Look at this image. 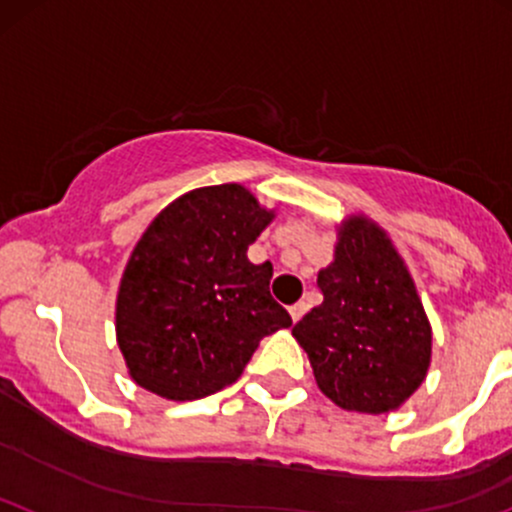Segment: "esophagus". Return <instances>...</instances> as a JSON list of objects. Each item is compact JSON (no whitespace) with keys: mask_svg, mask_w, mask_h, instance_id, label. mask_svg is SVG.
<instances>
[{"mask_svg":"<svg viewBox=\"0 0 512 512\" xmlns=\"http://www.w3.org/2000/svg\"><path fill=\"white\" fill-rule=\"evenodd\" d=\"M304 314H306V304H304V301H297V304H294V306H289V316H292L294 324H297V321Z\"/></svg>","mask_w":512,"mask_h":512,"instance_id":"1","label":"esophagus"}]
</instances>
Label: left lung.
<instances>
[{
	"instance_id": "1",
	"label": "left lung",
	"mask_w": 512,
	"mask_h": 512,
	"mask_svg": "<svg viewBox=\"0 0 512 512\" xmlns=\"http://www.w3.org/2000/svg\"><path fill=\"white\" fill-rule=\"evenodd\" d=\"M324 301L292 328L319 390L348 412L397 410L427 378L432 326L392 240L365 215L338 225Z\"/></svg>"
}]
</instances>
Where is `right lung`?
I'll use <instances>...</instances> for the list:
<instances>
[{
	"label": "right lung",
	"instance_id": "1",
	"mask_svg": "<svg viewBox=\"0 0 512 512\" xmlns=\"http://www.w3.org/2000/svg\"><path fill=\"white\" fill-rule=\"evenodd\" d=\"M240 184L171 201L134 245L115 331L129 378L166 400H201L233 385L260 341L292 316L270 294L272 265L247 247L272 223Z\"/></svg>",
	"mask_w": 512,
	"mask_h": 512
}]
</instances>
